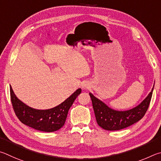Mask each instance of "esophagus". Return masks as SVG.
<instances>
[{"label":"esophagus","mask_w":161,"mask_h":161,"mask_svg":"<svg viewBox=\"0 0 161 161\" xmlns=\"http://www.w3.org/2000/svg\"><path fill=\"white\" fill-rule=\"evenodd\" d=\"M89 87H90V85L88 82H83L82 83V88L83 89L86 90V89L89 88Z\"/></svg>","instance_id":"34e87169"}]
</instances>
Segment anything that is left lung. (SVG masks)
I'll list each match as a JSON object with an SVG mask.
<instances>
[{"label":"left lung","instance_id":"8db88e82","mask_svg":"<svg viewBox=\"0 0 161 161\" xmlns=\"http://www.w3.org/2000/svg\"><path fill=\"white\" fill-rule=\"evenodd\" d=\"M153 88L154 85L150 93L139 105L125 111L115 110L110 108L90 92L97 125L105 130L117 131L139 122L144 116L148 108Z\"/></svg>","mask_w":161,"mask_h":161}]
</instances>
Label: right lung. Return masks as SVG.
I'll use <instances>...</instances> for the list:
<instances>
[{"label": "right lung", "mask_w": 161, "mask_h": 161, "mask_svg": "<svg viewBox=\"0 0 161 161\" xmlns=\"http://www.w3.org/2000/svg\"><path fill=\"white\" fill-rule=\"evenodd\" d=\"M10 91L13 109L19 120L30 127L45 132L57 131L64 125L70 108L81 92L78 88L60 105L48 109H36L19 100L11 86Z\"/></svg>", "instance_id": "obj_1"}]
</instances>
